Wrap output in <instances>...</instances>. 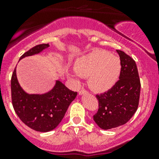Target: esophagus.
Instances as JSON below:
<instances>
[{"instance_id": "34e87169", "label": "esophagus", "mask_w": 159, "mask_h": 159, "mask_svg": "<svg viewBox=\"0 0 159 159\" xmlns=\"http://www.w3.org/2000/svg\"><path fill=\"white\" fill-rule=\"evenodd\" d=\"M85 93H88V92H87L85 89H81L80 91L79 92V94H80V95H84V94Z\"/></svg>"}]
</instances>
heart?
<instances>
[{
    "label": "heart",
    "instance_id": "b5f03b06",
    "mask_svg": "<svg viewBox=\"0 0 159 159\" xmlns=\"http://www.w3.org/2000/svg\"><path fill=\"white\" fill-rule=\"evenodd\" d=\"M75 71L68 75L75 80L88 77L89 87L95 92H102L116 84L121 71L119 57L104 50H95L76 60Z\"/></svg>",
    "mask_w": 159,
    "mask_h": 159
}]
</instances>
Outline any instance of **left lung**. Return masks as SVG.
<instances>
[{"label":"left lung","mask_w":159,"mask_h":159,"mask_svg":"<svg viewBox=\"0 0 159 159\" xmlns=\"http://www.w3.org/2000/svg\"><path fill=\"white\" fill-rule=\"evenodd\" d=\"M116 52L121 62L119 80L107 92L96 95L99 109L93 119L103 130L127 123L137 111L139 102L141 84L135 61L124 52Z\"/></svg>","instance_id":"obj_1"}]
</instances>
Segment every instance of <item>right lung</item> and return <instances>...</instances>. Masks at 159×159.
<instances>
[{
  "mask_svg": "<svg viewBox=\"0 0 159 159\" xmlns=\"http://www.w3.org/2000/svg\"><path fill=\"white\" fill-rule=\"evenodd\" d=\"M48 47V43L38 44L24 53L20 60L38 54ZM11 95L12 107L20 119L32 130L48 132L60 124L77 92L57 80L50 92L43 95H29L20 86L15 68L11 79Z\"/></svg>",
  "mask_w": 159,
  "mask_h": 159,
  "instance_id": "1",
  "label": "right lung"
}]
</instances>
